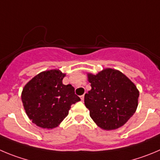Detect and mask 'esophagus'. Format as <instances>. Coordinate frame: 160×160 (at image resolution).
I'll return each instance as SVG.
<instances>
[{
	"instance_id": "34e87169",
	"label": "esophagus",
	"mask_w": 160,
	"mask_h": 160,
	"mask_svg": "<svg viewBox=\"0 0 160 160\" xmlns=\"http://www.w3.org/2000/svg\"><path fill=\"white\" fill-rule=\"evenodd\" d=\"M80 98H81L82 101H83V99H84V95H81V96H80Z\"/></svg>"
}]
</instances>
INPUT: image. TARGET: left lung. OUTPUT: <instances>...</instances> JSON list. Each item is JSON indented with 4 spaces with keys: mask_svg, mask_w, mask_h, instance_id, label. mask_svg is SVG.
<instances>
[{
    "mask_svg": "<svg viewBox=\"0 0 160 160\" xmlns=\"http://www.w3.org/2000/svg\"><path fill=\"white\" fill-rule=\"evenodd\" d=\"M92 90L85 94L84 104L90 116L102 129L121 127L135 113L139 92L123 73L106 68L97 75L88 74Z\"/></svg>",
    "mask_w": 160,
    "mask_h": 160,
    "instance_id": "obj_1",
    "label": "left lung"
}]
</instances>
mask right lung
<instances>
[{
    "mask_svg": "<svg viewBox=\"0 0 160 160\" xmlns=\"http://www.w3.org/2000/svg\"><path fill=\"white\" fill-rule=\"evenodd\" d=\"M64 77L58 70L42 72L23 89L21 98L25 111L39 127H57L67 117L71 106L80 100L71 84L62 83Z\"/></svg>",
    "mask_w": 160,
    "mask_h": 160,
    "instance_id": "right-lung-1",
    "label": "right lung"
}]
</instances>
